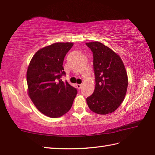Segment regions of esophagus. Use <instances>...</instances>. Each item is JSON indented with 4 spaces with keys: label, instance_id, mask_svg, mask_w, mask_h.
<instances>
[{
    "label": "esophagus",
    "instance_id": "34e87169",
    "mask_svg": "<svg viewBox=\"0 0 155 155\" xmlns=\"http://www.w3.org/2000/svg\"><path fill=\"white\" fill-rule=\"evenodd\" d=\"M77 88H78V89H81V87H82V84H77Z\"/></svg>",
    "mask_w": 155,
    "mask_h": 155
}]
</instances>
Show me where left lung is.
Instances as JSON below:
<instances>
[{"mask_svg":"<svg viewBox=\"0 0 155 155\" xmlns=\"http://www.w3.org/2000/svg\"><path fill=\"white\" fill-rule=\"evenodd\" d=\"M93 54L95 78L94 93L87 98L90 109L107 114L116 110L127 93L128 77L120 57L99 42H87Z\"/></svg>","mask_w":155,"mask_h":155,"instance_id":"8db88e82","label":"left lung"}]
</instances>
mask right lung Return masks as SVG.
Here are the masks:
<instances>
[{
  "label": "right lung",
  "instance_id": "1",
  "mask_svg": "<svg viewBox=\"0 0 155 155\" xmlns=\"http://www.w3.org/2000/svg\"><path fill=\"white\" fill-rule=\"evenodd\" d=\"M72 42H57L38 50L28 67V95L37 109L51 118L60 117L71 109L77 88L61 79L66 75L64 58Z\"/></svg>",
  "mask_w": 155,
  "mask_h": 155
}]
</instances>
